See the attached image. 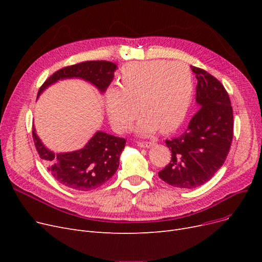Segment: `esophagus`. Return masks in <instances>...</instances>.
<instances>
[{"label": "esophagus", "instance_id": "1", "mask_svg": "<svg viewBox=\"0 0 262 262\" xmlns=\"http://www.w3.org/2000/svg\"><path fill=\"white\" fill-rule=\"evenodd\" d=\"M154 144V141H138V146L140 147H149Z\"/></svg>", "mask_w": 262, "mask_h": 262}]
</instances>
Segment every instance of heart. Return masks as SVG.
<instances>
[{
  "label": "heart",
  "instance_id": "heart-1",
  "mask_svg": "<svg viewBox=\"0 0 262 262\" xmlns=\"http://www.w3.org/2000/svg\"><path fill=\"white\" fill-rule=\"evenodd\" d=\"M193 98L190 69L183 62L152 60L129 62L122 68L120 86L110 87L106 108L118 132L142 114L137 130L147 135L158 128L170 133L182 125Z\"/></svg>",
  "mask_w": 262,
  "mask_h": 262
}]
</instances>
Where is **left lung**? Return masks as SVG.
<instances>
[{
    "label": "left lung",
    "instance_id": "left-lung-1",
    "mask_svg": "<svg viewBox=\"0 0 262 262\" xmlns=\"http://www.w3.org/2000/svg\"><path fill=\"white\" fill-rule=\"evenodd\" d=\"M198 79V113L187 130L177 138L166 140L172 157L158 172L170 186L192 189L205 183L223 166L233 137V115L229 95L213 75L191 66Z\"/></svg>",
    "mask_w": 262,
    "mask_h": 262
}]
</instances>
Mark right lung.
<instances>
[{
    "label": "right lung",
    "instance_id": "1",
    "mask_svg": "<svg viewBox=\"0 0 262 262\" xmlns=\"http://www.w3.org/2000/svg\"><path fill=\"white\" fill-rule=\"evenodd\" d=\"M116 70L117 64L105 60L68 66L51 75L40 87L38 95L53 82L70 77L88 80L104 92L112 82ZM33 139L39 157L46 161L51 175L61 185L77 191L99 188L112 178L119 168L120 155L126 143L124 138L98 132L84 148L55 155L41 143L35 128Z\"/></svg>",
    "mask_w": 262,
    "mask_h": 262
}]
</instances>
